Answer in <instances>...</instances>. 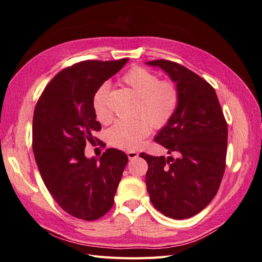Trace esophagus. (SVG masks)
<instances>
[{"instance_id": "esophagus-1", "label": "esophagus", "mask_w": 262, "mask_h": 262, "mask_svg": "<svg viewBox=\"0 0 262 262\" xmlns=\"http://www.w3.org/2000/svg\"><path fill=\"white\" fill-rule=\"evenodd\" d=\"M126 155H128L129 160H134V158L139 156V153L136 152V150H129V152H126Z\"/></svg>"}]
</instances>
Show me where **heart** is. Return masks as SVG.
Instances as JSON below:
<instances>
[{
    "mask_svg": "<svg viewBox=\"0 0 262 262\" xmlns=\"http://www.w3.org/2000/svg\"><path fill=\"white\" fill-rule=\"evenodd\" d=\"M122 81L138 97L136 114L131 120H119L108 131L109 143L122 149L138 148L150 133V125L163 129L176 115L179 106V90L171 80L160 76L145 68L136 67L126 72ZM109 85L102 84L93 99L95 115L101 122H109L112 113L108 107Z\"/></svg>",
    "mask_w": 262,
    "mask_h": 262,
    "instance_id": "b5f03b06",
    "label": "heart"
}]
</instances>
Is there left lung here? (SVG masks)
<instances>
[{
	"label": "left lung",
	"mask_w": 262,
	"mask_h": 262,
	"mask_svg": "<svg viewBox=\"0 0 262 262\" xmlns=\"http://www.w3.org/2000/svg\"><path fill=\"white\" fill-rule=\"evenodd\" d=\"M146 63L164 70L179 90L177 113L155 138L178 158L140 154L148 165L147 192L164 215L188 219L217 193L226 166L227 123L215 91L202 77L172 61Z\"/></svg>",
	"instance_id": "8db88e82"
}]
</instances>
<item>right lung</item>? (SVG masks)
<instances>
[{"label":"right lung","mask_w":262,"mask_h":262,"mask_svg":"<svg viewBox=\"0 0 262 262\" xmlns=\"http://www.w3.org/2000/svg\"><path fill=\"white\" fill-rule=\"evenodd\" d=\"M128 62L87 60L66 68L46 86L33 119V149L48 191L70 215L85 221L104 216L128 156L107 148L99 161L86 158V143L98 141L93 99L97 90Z\"/></svg>","instance_id":"obj_1"}]
</instances>
